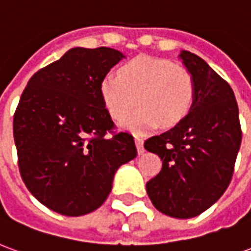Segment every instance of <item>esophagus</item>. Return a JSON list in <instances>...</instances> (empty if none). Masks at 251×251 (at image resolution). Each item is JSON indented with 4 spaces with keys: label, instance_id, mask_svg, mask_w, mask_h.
Returning a JSON list of instances; mask_svg holds the SVG:
<instances>
[{
    "label": "esophagus",
    "instance_id": "34e87169",
    "mask_svg": "<svg viewBox=\"0 0 251 251\" xmlns=\"http://www.w3.org/2000/svg\"><path fill=\"white\" fill-rule=\"evenodd\" d=\"M134 141H136V147H137V152H138V154H142L144 153V140H142L141 137L136 136V138H134Z\"/></svg>",
    "mask_w": 251,
    "mask_h": 251
}]
</instances>
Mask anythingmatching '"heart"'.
Returning <instances> with one entry per match:
<instances>
[{
  "label": "heart",
  "instance_id": "b5f03b06",
  "mask_svg": "<svg viewBox=\"0 0 251 251\" xmlns=\"http://www.w3.org/2000/svg\"><path fill=\"white\" fill-rule=\"evenodd\" d=\"M99 91L114 120H121L138 99L140 107L121 122L136 133L152 130L161 122L167 127L177 125L189 114L196 98L195 79L185 67L152 56L131 59L121 68V76L106 74Z\"/></svg>",
  "mask_w": 251,
  "mask_h": 251
}]
</instances>
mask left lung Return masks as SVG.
Segmentation results:
<instances>
[{"label":"left lung","instance_id":"1","mask_svg":"<svg viewBox=\"0 0 251 251\" xmlns=\"http://www.w3.org/2000/svg\"><path fill=\"white\" fill-rule=\"evenodd\" d=\"M180 57L195 79L194 107L180 124L148 138L144 147L163 161L161 171L147 183L153 205L165 215L187 219L225 194L242 130L230 84L195 53L181 51Z\"/></svg>","mask_w":251,"mask_h":251}]
</instances>
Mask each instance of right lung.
Masks as SVG:
<instances>
[{
  "label": "right lung",
  "mask_w": 251,
  "mask_h": 251,
  "mask_svg": "<svg viewBox=\"0 0 251 251\" xmlns=\"http://www.w3.org/2000/svg\"><path fill=\"white\" fill-rule=\"evenodd\" d=\"M122 57L106 47L72 48L30 77L14 111L23 181L62 215L100 207L117 169L137 156L134 138L115 130L99 91L102 77Z\"/></svg>",
  "instance_id": "obj_1"
}]
</instances>
